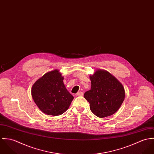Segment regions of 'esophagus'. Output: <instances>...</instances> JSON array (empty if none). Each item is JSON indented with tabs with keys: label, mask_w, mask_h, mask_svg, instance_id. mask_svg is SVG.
<instances>
[{
	"label": "esophagus",
	"mask_w": 154,
	"mask_h": 154,
	"mask_svg": "<svg viewBox=\"0 0 154 154\" xmlns=\"http://www.w3.org/2000/svg\"><path fill=\"white\" fill-rule=\"evenodd\" d=\"M77 96H82L83 95V93L82 91H79L77 94H76Z\"/></svg>",
	"instance_id": "obj_1"
}]
</instances>
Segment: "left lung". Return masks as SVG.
<instances>
[{
  "label": "left lung",
  "instance_id": "8db88e82",
  "mask_svg": "<svg viewBox=\"0 0 154 154\" xmlns=\"http://www.w3.org/2000/svg\"><path fill=\"white\" fill-rule=\"evenodd\" d=\"M91 89L84 97L90 103L91 111L103 118L115 113L125 97V91L119 81L106 70L97 69L89 76Z\"/></svg>",
  "mask_w": 154,
  "mask_h": 154
}]
</instances>
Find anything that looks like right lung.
I'll list each match as a JSON object with an SVG mask.
<instances>
[{"instance_id": "obj_1", "label": "right lung", "mask_w": 154, "mask_h": 154, "mask_svg": "<svg viewBox=\"0 0 154 154\" xmlns=\"http://www.w3.org/2000/svg\"><path fill=\"white\" fill-rule=\"evenodd\" d=\"M63 80L64 77L56 69L46 72L32 85V99L43 113L59 116L69 109L74 97L66 88Z\"/></svg>"}]
</instances>
